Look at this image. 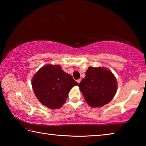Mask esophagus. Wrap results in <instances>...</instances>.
<instances>
[{
    "mask_svg": "<svg viewBox=\"0 0 146 146\" xmlns=\"http://www.w3.org/2000/svg\"><path fill=\"white\" fill-rule=\"evenodd\" d=\"M76 81H77V82L79 84V83L80 82V81H81V79H78V80H76Z\"/></svg>",
    "mask_w": 146,
    "mask_h": 146,
    "instance_id": "esophagus-1",
    "label": "esophagus"
}]
</instances>
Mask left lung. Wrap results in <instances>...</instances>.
<instances>
[{"label": "left lung", "instance_id": "obj_1", "mask_svg": "<svg viewBox=\"0 0 146 146\" xmlns=\"http://www.w3.org/2000/svg\"><path fill=\"white\" fill-rule=\"evenodd\" d=\"M89 105L98 108L107 104L117 91V81L110 71L102 68L90 67L86 77L78 84Z\"/></svg>", "mask_w": 146, "mask_h": 146}]
</instances>
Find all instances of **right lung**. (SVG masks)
Returning a JSON list of instances; mask_svg holds the SVG:
<instances>
[{
  "mask_svg": "<svg viewBox=\"0 0 146 146\" xmlns=\"http://www.w3.org/2000/svg\"><path fill=\"white\" fill-rule=\"evenodd\" d=\"M78 84L60 66L46 65L32 79V87L38 100L46 107L60 108L67 99L68 93Z\"/></svg>",
  "mask_w": 146,
  "mask_h": 146,
  "instance_id": "right-lung-1",
  "label": "right lung"
}]
</instances>
